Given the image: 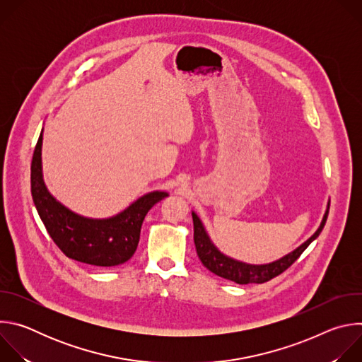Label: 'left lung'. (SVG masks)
<instances>
[{
    "instance_id": "obj_1",
    "label": "left lung",
    "mask_w": 362,
    "mask_h": 362,
    "mask_svg": "<svg viewBox=\"0 0 362 362\" xmlns=\"http://www.w3.org/2000/svg\"><path fill=\"white\" fill-rule=\"evenodd\" d=\"M329 212V200L327 203V209L322 216L320 228L315 230V233L306 239L302 245H299L296 249L292 252L286 253L285 256L279 257L276 261H272L269 264H247L243 261H238L235 257L228 256L223 253L211 239L208 230H206L203 222L200 218L192 211V218H193V239L196 245V252L200 262L203 267L208 268L211 272L215 275L233 281L239 285H246V284H264L271 281L272 278L281 275L284 271H286L296 259L300 256V253L311 245L322 232L327 218Z\"/></svg>"
}]
</instances>
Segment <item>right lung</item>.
<instances>
[{"label": "right lung", "instance_id": "add662e5", "mask_svg": "<svg viewBox=\"0 0 362 362\" xmlns=\"http://www.w3.org/2000/svg\"><path fill=\"white\" fill-rule=\"evenodd\" d=\"M42 130L31 162V194L51 239L70 259L87 265L110 268L127 262L137 249L144 216L169 193L148 192L109 218L78 215L57 200L45 186L41 160Z\"/></svg>", "mask_w": 362, "mask_h": 362}]
</instances>
